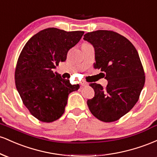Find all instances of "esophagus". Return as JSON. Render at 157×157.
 Segmentation results:
<instances>
[{"label": "esophagus", "mask_w": 157, "mask_h": 157, "mask_svg": "<svg viewBox=\"0 0 157 157\" xmlns=\"http://www.w3.org/2000/svg\"><path fill=\"white\" fill-rule=\"evenodd\" d=\"M80 85L82 86H88V85H89V83H88V82H85V81H81Z\"/></svg>", "instance_id": "34e87169"}]
</instances>
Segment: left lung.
Masks as SVG:
<instances>
[{
    "mask_svg": "<svg viewBox=\"0 0 157 157\" xmlns=\"http://www.w3.org/2000/svg\"><path fill=\"white\" fill-rule=\"evenodd\" d=\"M85 40L95 49L94 68L106 74L108 85L91 83L94 97L87 100L89 109L102 122L118 120L130 111L140 98L145 71L136 48L126 37L109 30L88 32Z\"/></svg>",
    "mask_w": 157,
    "mask_h": 157,
    "instance_id": "obj_1",
    "label": "left lung"
}]
</instances>
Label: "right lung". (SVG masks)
<instances>
[{"instance_id": "obj_1", "label": "right lung", "mask_w": 157, "mask_h": 157, "mask_svg": "<svg viewBox=\"0 0 157 157\" xmlns=\"http://www.w3.org/2000/svg\"><path fill=\"white\" fill-rule=\"evenodd\" d=\"M83 34L46 29L32 36L20 54L15 71L16 88L23 103L40 121L58 120L65 111L68 94L80 88L54 73L53 68L66 61L68 50Z\"/></svg>"}]
</instances>
